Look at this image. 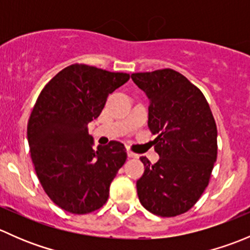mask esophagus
Returning <instances> with one entry per match:
<instances>
[{
	"instance_id": "obj_1",
	"label": "esophagus",
	"mask_w": 250,
	"mask_h": 250,
	"mask_svg": "<svg viewBox=\"0 0 250 250\" xmlns=\"http://www.w3.org/2000/svg\"><path fill=\"white\" fill-rule=\"evenodd\" d=\"M127 155H128V157H129V158H139V155H138V153L132 152L130 150L127 151Z\"/></svg>"
}]
</instances>
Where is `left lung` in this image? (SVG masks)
Masks as SVG:
<instances>
[{
	"mask_svg": "<svg viewBox=\"0 0 250 250\" xmlns=\"http://www.w3.org/2000/svg\"><path fill=\"white\" fill-rule=\"evenodd\" d=\"M150 100L148 128L160 160L140 157L145 172L137 181L144 208L176 216L192 208L208 186L218 155V130L203 93L172 69L132 74Z\"/></svg>",
	"mask_w": 250,
	"mask_h": 250,
	"instance_id": "left-lung-1",
	"label": "left lung"
}]
</instances>
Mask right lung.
Instances as JSON below:
<instances>
[{
	"mask_svg": "<svg viewBox=\"0 0 250 250\" xmlns=\"http://www.w3.org/2000/svg\"><path fill=\"white\" fill-rule=\"evenodd\" d=\"M129 75L74 64L44 85L27 123V141L37 178L48 197L72 214L102 208L110 184L127 160L125 145L93 148L88 123L99 117L109 94Z\"/></svg>",
	"mask_w": 250,
	"mask_h": 250,
	"instance_id": "add662e5",
	"label": "right lung"
}]
</instances>
